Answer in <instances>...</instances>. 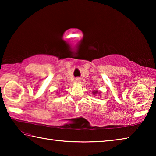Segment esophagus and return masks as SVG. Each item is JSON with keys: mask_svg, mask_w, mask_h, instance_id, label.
<instances>
[{"mask_svg": "<svg viewBox=\"0 0 156 156\" xmlns=\"http://www.w3.org/2000/svg\"><path fill=\"white\" fill-rule=\"evenodd\" d=\"M76 83H80V78H76Z\"/></svg>", "mask_w": 156, "mask_h": 156, "instance_id": "1", "label": "esophagus"}]
</instances>
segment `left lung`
<instances>
[{
	"mask_svg": "<svg viewBox=\"0 0 156 156\" xmlns=\"http://www.w3.org/2000/svg\"><path fill=\"white\" fill-rule=\"evenodd\" d=\"M97 93H98L97 91H94V94H97Z\"/></svg>",
	"mask_w": 156,
	"mask_h": 156,
	"instance_id": "left-lung-1",
	"label": "left lung"
}]
</instances>
